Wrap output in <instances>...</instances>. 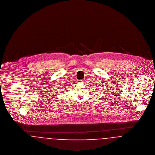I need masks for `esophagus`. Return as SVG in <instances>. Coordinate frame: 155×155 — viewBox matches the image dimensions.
Returning <instances> with one entry per match:
<instances>
[{
    "label": "esophagus",
    "instance_id": "esophagus-1",
    "mask_svg": "<svg viewBox=\"0 0 155 155\" xmlns=\"http://www.w3.org/2000/svg\"><path fill=\"white\" fill-rule=\"evenodd\" d=\"M77 81V83H82L84 81V80H78Z\"/></svg>",
    "mask_w": 155,
    "mask_h": 155
}]
</instances>
